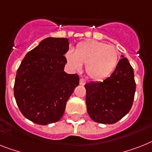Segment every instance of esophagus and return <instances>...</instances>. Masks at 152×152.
<instances>
[{"label":"esophagus","instance_id":"34e87169","mask_svg":"<svg viewBox=\"0 0 152 152\" xmlns=\"http://www.w3.org/2000/svg\"><path fill=\"white\" fill-rule=\"evenodd\" d=\"M79 83H80V85H85V83H86V80H85V78H80V81H79Z\"/></svg>","mask_w":152,"mask_h":152}]
</instances>
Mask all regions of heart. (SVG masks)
Here are the masks:
<instances>
[{"instance_id":"1","label":"heart","mask_w":152,"mask_h":152,"mask_svg":"<svg viewBox=\"0 0 152 152\" xmlns=\"http://www.w3.org/2000/svg\"><path fill=\"white\" fill-rule=\"evenodd\" d=\"M69 66L78 71L85 64L86 73L91 78L103 80L110 76L116 68L119 52L113 46L96 40L79 42L75 52L67 51L65 54Z\"/></svg>"}]
</instances>
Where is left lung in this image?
<instances>
[{
  "label": "left lung",
  "instance_id": "obj_1",
  "mask_svg": "<svg viewBox=\"0 0 152 152\" xmlns=\"http://www.w3.org/2000/svg\"><path fill=\"white\" fill-rule=\"evenodd\" d=\"M85 87L87 111L91 120L99 124H115L132 107L136 90L134 69L123 57L110 77L103 81L85 84Z\"/></svg>",
  "mask_w": 152,
  "mask_h": 152
}]
</instances>
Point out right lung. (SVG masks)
<instances>
[{"label":"right lung","mask_w":152,"mask_h":152,"mask_svg":"<svg viewBox=\"0 0 152 152\" xmlns=\"http://www.w3.org/2000/svg\"><path fill=\"white\" fill-rule=\"evenodd\" d=\"M68 39H43L26 55L16 74L14 95L26 118L39 125L58 121L79 85V76L64 71Z\"/></svg>","instance_id":"obj_1"}]
</instances>
